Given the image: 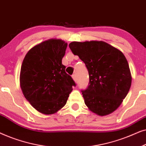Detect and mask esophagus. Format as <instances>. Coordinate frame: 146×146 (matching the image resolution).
Masks as SVG:
<instances>
[{
  "mask_svg": "<svg viewBox=\"0 0 146 146\" xmlns=\"http://www.w3.org/2000/svg\"><path fill=\"white\" fill-rule=\"evenodd\" d=\"M72 78H73L74 80V82H77V76H76V75L73 74L72 76Z\"/></svg>",
  "mask_w": 146,
  "mask_h": 146,
  "instance_id": "34e87169",
  "label": "esophagus"
}]
</instances>
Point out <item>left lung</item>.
Segmentation results:
<instances>
[{
	"mask_svg": "<svg viewBox=\"0 0 146 146\" xmlns=\"http://www.w3.org/2000/svg\"><path fill=\"white\" fill-rule=\"evenodd\" d=\"M69 47L85 63L88 71V86L82 90L85 104L100 116L112 113L120 106L131 84L125 56L103 41L72 42Z\"/></svg>",
	"mask_w": 146,
	"mask_h": 146,
	"instance_id": "8db88e82",
	"label": "left lung"
}]
</instances>
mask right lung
I'll use <instances>...</instances> for the list:
<instances>
[{"label": "right lung", "mask_w": 146, "mask_h": 146, "mask_svg": "<svg viewBox=\"0 0 146 146\" xmlns=\"http://www.w3.org/2000/svg\"><path fill=\"white\" fill-rule=\"evenodd\" d=\"M67 45L60 39L44 41L28 52L22 64L20 84L23 94L44 114H52L64 106L76 86L62 64Z\"/></svg>", "instance_id": "add662e5"}]
</instances>
